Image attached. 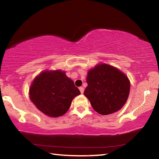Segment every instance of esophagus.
Returning <instances> with one entry per match:
<instances>
[{
	"instance_id": "1",
	"label": "esophagus",
	"mask_w": 159,
	"mask_h": 159,
	"mask_svg": "<svg viewBox=\"0 0 159 159\" xmlns=\"http://www.w3.org/2000/svg\"><path fill=\"white\" fill-rule=\"evenodd\" d=\"M79 90H80V92L81 94L83 93V92H84V88H83V87H80L79 88Z\"/></svg>"
}]
</instances>
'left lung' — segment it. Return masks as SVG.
<instances>
[{
  "mask_svg": "<svg viewBox=\"0 0 159 159\" xmlns=\"http://www.w3.org/2000/svg\"><path fill=\"white\" fill-rule=\"evenodd\" d=\"M84 95L95 111L102 115L116 112L123 107L130 93V80L125 75L107 64L90 69Z\"/></svg>",
  "mask_w": 159,
  "mask_h": 159,
  "instance_id": "obj_1",
  "label": "left lung"
}]
</instances>
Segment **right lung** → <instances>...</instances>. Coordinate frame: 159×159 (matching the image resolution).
<instances>
[{
	"label": "right lung",
	"mask_w": 159,
	"mask_h": 159,
	"mask_svg": "<svg viewBox=\"0 0 159 159\" xmlns=\"http://www.w3.org/2000/svg\"><path fill=\"white\" fill-rule=\"evenodd\" d=\"M80 94L65 71H45L35 78L29 89V98L40 111L56 118L68 111L73 99Z\"/></svg>",
	"instance_id": "add662e5"
}]
</instances>
